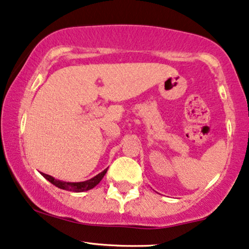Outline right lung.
Masks as SVG:
<instances>
[{
    "label": "right lung",
    "mask_w": 249,
    "mask_h": 249,
    "mask_svg": "<svg viewBox=\"0 0 249 249\" xmlns=\"http://www.w3.org/2000/svg\"><path fill=\"white\" fill-rule=\"evenodd\" d=\"M107 169H105L103 172L98 173V175L95 176L94 178H91L89 180H86V181H83V182L60 181V180L54 179L53 177H51V176L46 175V173H43V172H42V176L45 179L49 180L51 183H53V185H55L56 187H59V188H61V189L79 193V192H85V190H89L91 188H94V187L96 186L97 183H100L101 180L103 179V177L105 176V173H107Z\"/></svg>",
    "instance_id": "right-lung-1"
}]
</instances>
